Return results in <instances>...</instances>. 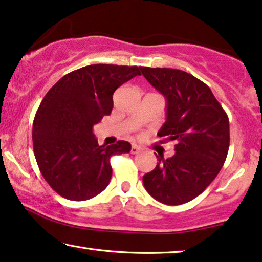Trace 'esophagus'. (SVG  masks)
Listing matches in <instances>:
<instances>
[{
  "label": "esophagus",
  "mask_w": 262,
  "mask_h": 262,
  "mask_svg": "<svg viewBox=\"0 0 262 262\" xmlns=\"http://www.w3.org/2000/svg\"><path fill=\"white\" fill-rule=\"evenodd\" d=\"M139 152H141V148L139 147L138 145H133V146H132V149H130L132 155H137V153H139Z\"/></svg>",
  "instance_id": "obj_1"
}]
</instances>
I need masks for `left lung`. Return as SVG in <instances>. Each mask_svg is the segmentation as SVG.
<instances>
[{
    "mask_svg": "<svg viewBox=\"0 0 262 262\" xmlns=\"http://www.w3.org/2000/svg\"><path fill=\"white\" fill-rule=\"evenodd\" d=\"M146 80L166 99V121L158 132L175 140V155L158 157L155 170L142 177L145 189L165 205H182L210 186L228 156V115L210 87L189 73L141 67Z\"/></svg>",
    "mask_w": 262,
    "mask_h": 262,
    "instance_id": "1",
    "label": "left lung"
}]
</instances>
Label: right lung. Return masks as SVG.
I'll list each match as a JSON object with an SVG mask.
<instances>
[{
  "mask_svg": "<svg viewBox=\"0 0 262 262\" xmlns=\"http://www.w3.org/2000/svg\"><path fill=\"white\" fill-rule=\"evenodd\" d=\"M137 75V66H86L66 74L41 100L33 121L34 157L61 196L83 201L102 193L113 175L111 157L130 151L128 141L99 146L93 125L110 115L115 91Z\"/></svg>",
  "mask_w": 262,
  "mask_h": 262,
  "instance_id": "right-lung-1",
  "label": "right lung"
}]
</instances>
